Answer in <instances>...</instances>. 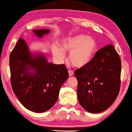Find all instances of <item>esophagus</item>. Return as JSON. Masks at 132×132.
<instances>
[{
  "label": "esophagus",
  "instance_id": "obj_1",
  "mask_svg": "<svg viewBox=\"0 0 132 132\" xmlns=\"http://www.w3.org/2000/svg\"><path fill=\"white\" fill-rule=\"evenodd\" d=\"M68 73H69V76H73L74 72L71 70H68Z\"/></svg>",
  "mask_w": 132,
  "mask_h": 132
}]
</instances>
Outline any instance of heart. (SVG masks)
<instances>
[{"label": "heart", "instance_id": "1", "mask_svg": "<svg viewBox=\"0 0 132 132\" xmlns=\"http://www.w3.org/2000/svg\"><path fill=\"white\" fill-rule=\"evenodd\" d=\"M95 40L89 36L78 35L68 38L61 43V47L53 46L52 51L53 56L61 61L64 58V52H70L68 60L77 68L85 67L90 62L96 49Z\"/></svg>", "mask_w": 132, "mask_h": 132}]
</instances>
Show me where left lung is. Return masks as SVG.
Wrapping results in <instances>:
<instances>
[{
    "mask_svg": "<svg viewBox=\"0 0 132 132\" xmlns=\"http://www.w3.org/2000/svg\"><path fill=\"white\" fill-rule=\"evenodd\" d=\"M121 60L112 45L98 50L88 64L77 69V98L91 113L108 109L117 98L121 84Z\"/></svg>",
    "mask_w": 132,
    "mask_h": 132,
    "instance_id": "1",
    "label": "left lung"
}]
</instances>
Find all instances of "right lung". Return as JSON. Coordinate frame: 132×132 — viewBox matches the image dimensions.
Here are the masks:
<instances>
[{
  "mask_svg": "<svg viewBox=\"0 0 132 132\" xmlns=\"http://www.w3.org/2000/svg\"><path fill=\"white\" fill-rule=\"evenodd\" d=\"M49 31H33L39 37ZM9 66L13 92L24 107L35 112L46 111L54 105L61 87L68 77L64 64L47 62L41 53L31 54L22 38L11 53Z\"/></svg>",
  "mask_w": 132,
  "mask_h": 132,
  "instance_id": "1",
  "label": "right lung"
}]
</instances>
